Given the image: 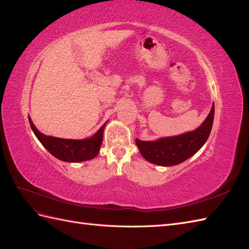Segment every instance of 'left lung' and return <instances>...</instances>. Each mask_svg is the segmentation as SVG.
Segmentation results:
<instances>
[{"mask_svg": "<svg viewBox=\"0 0 249 249\" xmlns=\"http://www.w3.org/2000/svg\"><path fill=\"white\" fill-rule=\"evenodd\" d=\"M214 104L200 126L193 132L178 136L160 138L156 141H141L136 139L139 152L144 159L161 166H173L189 159L196 154L209 138L214 120Z\"/></svg>", "mask_w": 249, "mask_h": 249, "instance_id": "obj_1", "label": "left lung"}]
</instances>
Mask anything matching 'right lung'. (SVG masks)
I'll list each match as a JSON object with an SVG mask.
<instances>
[{
	"label": "right lung",
	"mask_w": 249,
	"mask_h": 249,
	"mask_svg": "<svg viewBox=\"0 0 249 249\" xmlns=\"http://www.w3.org/2000/svg\"><path fill=\"white\" fill-rule=\"evenodd\" d=\"M29 123L37 139L41 142V144L46 147L53 156L61 161L71 163L91 160L97 156L102 145L104 129L105 124H103L101 129L97 131L92 137L82 140H74L57 138L43 135L36 129V126L34 125L30 116Z\"/></svg>",
	"instance_id": "add662e5"
}]
</instances>
